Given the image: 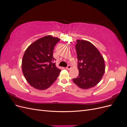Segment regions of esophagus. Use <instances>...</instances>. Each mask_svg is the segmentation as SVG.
I'll use <instances>...</instances> for the list:
<instances>
[{"instance_id": "esophagus-1", "label": "esophagus", "mask_w": 127, "mask_h": 127, "mask_svg": "<svg viewBox=\"0 0 127 127\" xmlns=\"http://www.w3.org/2000/svg\"><path fill=\"white\" fill-rule=\"evenodd\" d=\"M66 69L67 70H69L70 69H71V66H70V65H68V66L66 68Z\"/></svg>"}]
</instances>
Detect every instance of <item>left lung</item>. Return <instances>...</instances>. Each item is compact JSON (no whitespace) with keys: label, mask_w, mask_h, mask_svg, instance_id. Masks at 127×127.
<instances>
[{"label":"left lung","mask_w":127,"mask_h":127,"mask_svg":"<svg viewBox=\"0 0 127 127\" xmlns=\"http://www.w3.org/2000/svg\"><path fill=\"white\" fill-rule=\"evenodd\" d=\"M76 50L78 59L79 75L73 82L79 88L88 89L100 82L105 72L104 60L90 42L77 40Z\"/></svg>","instance_id":"8db88e82"}]
</instances>
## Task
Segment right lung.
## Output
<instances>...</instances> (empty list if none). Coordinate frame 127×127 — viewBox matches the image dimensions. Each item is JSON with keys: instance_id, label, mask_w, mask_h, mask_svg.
Returning a JSON list of instances; mask_svg holds the SVG:
<instances>
[{"instance_id": "obj_1", "label": "right lung", "mask_w": 127, "mask_h": 127, "mask_svg": "<svg viewBox=\"0 0 127 127\" xmlns=\"http://www.w3.org/2000/svg\"><path fill=\"white\" fill-rule=\"evenodd\" d=\"M60 41L47 35L34 42L27 48L22 59V71L30 85L39 90L47 89L54 83L61 70L52 62L53 52Z\"/></svg>"}]
</instances>
